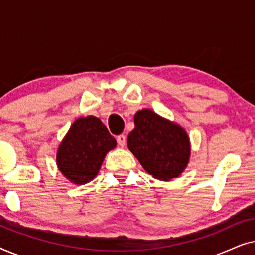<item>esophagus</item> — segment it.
<instances>
[{"label":"esophagus","mask_w":255,"mask_h":255,"mask_svg":"<svg viewBox=\"0 0 255 255\" xmlns=\"http://www.w3.org/2000/svg\"><path fill=\"white\" fill-rule=\"evenodd\" d=\"M117 144L121 146V147H124L125 144H127V137L124 134H120L117 137Z\"/></svg>","instance_id":"34e87169"}]
</instances>
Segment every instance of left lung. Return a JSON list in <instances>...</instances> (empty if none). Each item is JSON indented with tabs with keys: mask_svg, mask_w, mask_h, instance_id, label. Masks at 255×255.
I'll return each mask as SVG.
<instances>
[{
	"mask_svg": "<svg viewBox=\"0 0 255 255\" xmlns=\"http://www.w3.org/2000/svg\"><path fill=\"white\" fill-rule=\"evenodd\" d=\"M128 147L146 172L161 181L177 177L189 162L190 141L184 128L149 109L135 113Z\"/></svg>",
	"mask_w": 255,
	"mask_h": 255,
	"instance_id": "obj_1",
	"label": "left lung"
}]
</instances>
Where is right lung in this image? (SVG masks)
I'll list each match as a JSON object with an SVG mask.
<instances>
[{"label":"right lung","instance_id":"1","mask_svg":"<svg viewBox=\"0 0 255 255\" xmlns=\"http://www.w3.org/2000/svg\"><path fill=\"white\" fill-rule=\"evenodd\" d=\"M116 144L100 118L80 117L59 145L58 168L73 183H88L97 175L107 153Z\"/></svg>","mask_w":255,"mask_h":255}]
</instances>
